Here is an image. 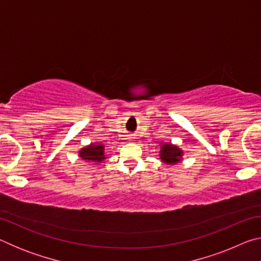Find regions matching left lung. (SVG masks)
Returning a JSON list of instances; mask_svg holds the SVG:
<instances>
[{
    "mask_svg": "<svg viewBox=\"0 0 261 261\" xmlns=\"http://www.w3.org/2000/svg\"><path fill=\"white\" fill-rule=\"evenodd\" d=\"M160 153L161 160L168 165H175V163L179 162L183 154L177 146H174L171 144H162Z\"/></svg>",
    "mask_w": 261,
    "mask_h": 261,
    "instance_id": "obj_1",
    "label": "left lung"
}]
</instances>
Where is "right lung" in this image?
Here are the masks:
<instances>
[{
    "instance_id": "1",
    "label": "right lung",
    "mask_w": 261,
    "mask_h": 261,
    "mask_svg": "<svg viewBox=\"0 0 261 261\" xmlns=\"http://www.w3.org/2000/svg\"><path fill=\"white\" fill-rule=\"evenodd\" d=\"M79 156L83 160L86 161H93V162H100L105 159V146L103 145H93L91 144L90 146H86L79 151Z\"/></svg>"
}]
</instances>
